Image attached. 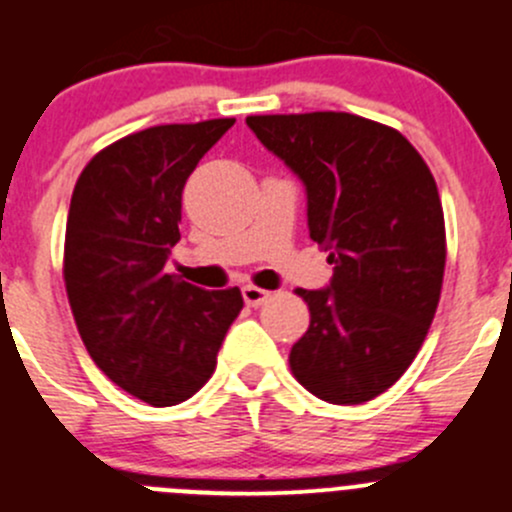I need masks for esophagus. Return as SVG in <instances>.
Returning <instances> with one entry per match:
<instances>
[{
	"instance_id": "34e87169",
	"label": "esophagus",
	"mask_w": 512,
	"mask_h": 512,
	"mask_svg": "<svg viewBox=\"0 0 512 512\" xmlns=\"http://www.w3.org/2000/svg\"><path fill=\"white\" fill-rule=\"evenodd\" d=\"M242 298H245L247 305L257 308V305H262L267 298H270V293L262 288H257V285H245V288H242Z\"/></svg>"
}]
</instances>
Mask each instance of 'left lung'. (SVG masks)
I'll use <instances>...</instances> for the list:
<instances>
[{
  "label": "left lung",
  "mask_w": 512,
  "mask_h": 512,
  "mask_svg": "<svg viewBox=\"0 0 512 512\" xmlns=\"http://www.w3.org/2000/svg\"><path fill=\"white\" fill-rule=\"evenodd\" d=\"M267 151L303 181L310 240L333 278L298 290L310 326L293 376L331 404H364L409 369L444 278V214L434 176L399 131L353 113L250 116Z\"/></svg>",
  "instance_id": "8db88e82"
}]
</instances>
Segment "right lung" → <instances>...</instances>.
I'll use <instances>...</instances> for the list:
<instances>
[{
	"mask_svg": "<svg viewBox=\"0 0 512 512\" xmlns=\"http://www.w3.org/2000/svg\"><path fill=\"white\" fill-rule=\"evenodd\" d=\"M234 118L131 133L90 159L65 229V288L80 338L113 384L151 407L197 394L242 310L240 288L166 272L181 240V191Z\"/></svg>",
	"mask_w": 512,
	"mask_h": 512,
	"instance_id": "add662e5",
	"label": "right lung"
}]
</instances>
